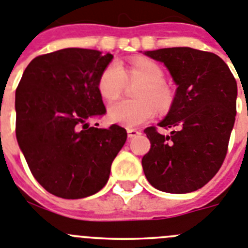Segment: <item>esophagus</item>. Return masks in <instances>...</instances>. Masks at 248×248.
<instances>
[{
    "label": "esophagus",
    "mask_w": 248,
    "mask_h": 248,
    "mask_svg": "<svg viewBox=\"0 0 248 248\" xmlns=\"http://www.w3.org/2000/svg\"><path fill=\"white\" fill-rule=\"evenodd\" d=\"M127 135H128V138H133V137H137V136L140 135V131L135 128H128L127 129Z\"/></svg>",
    "instance_id": "34e87169"
}]
</instances>
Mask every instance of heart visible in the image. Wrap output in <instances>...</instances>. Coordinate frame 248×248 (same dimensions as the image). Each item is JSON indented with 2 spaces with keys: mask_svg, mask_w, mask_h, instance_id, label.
I'll return each mask as SVG.
<instances>
[{
  "mask_svg": "<svg viewBox=\"0 0 248 248\" xmlns=\"http://www.w3.org/2000/svg\"><path fill=\"white\" fill-rule=\"evenodd\" d=\"M163 79L164 74L159 65L148 59L131 60L126 70L117 62L108 64L97 82L100 93L106 100L117 99L126 88L127 80L140 81L136 89L137 100H122L110 105L111 121L132 128L151 121L155 116V106L160 110L168 108L171 104V93Z\"/></svg>",
  "mask_w": 248,
  "mask_h": 248,
  "instance_id": "obj_1",
  "label": "heart"
}]
</instances>
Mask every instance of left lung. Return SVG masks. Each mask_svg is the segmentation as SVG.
<instances>
[{
	"label": "left lung",
	"instance_id": "8db88e82",
	"mask_svg": "<svg viewBox=\"0 0 248 248\" xmlns=\"http://www.w3.org/2000/svg\"><path fill=\"white\" fill-rule=\"evenodd\" d=\"M164 63L177 91L166 119L144 129L151 149L142 158L155 189L185 194L202 188L224 163L236 116L237 84L224 60L188 46L144 52Z\"/></svg>",
	"mask_w": 248,
	"mask_h": 248
}]
</instances>
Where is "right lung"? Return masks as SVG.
I'll return each instance as SVG.
<instances>
[{"label": "right lung", "instance_id": "right-lung-1", "mask_svg": "<svg viewBox=\"0 0 248 248\" xmlns=\"http://www.w3.org/2000/svg\"><path fill=\"white\" fill-rule=\"evenodd\" d=\"M113 55L60 49L28 64L16 90V137L37 182L63 199L97 193L124 147L126 129L90 127L106 113L97 82Z\"/></svg>", "mask_w": 248, "mask_h": 248}]
</instances>
